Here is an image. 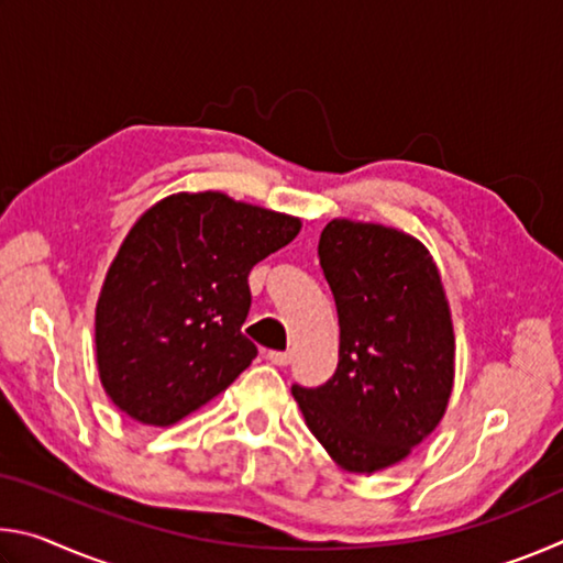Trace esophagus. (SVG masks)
I'll return each instance as SVG.
<instances>
[{"label":"esophagus","instance_id":"34e87169","mask_svg":"<svg viewBox=\"0 0 563 563\" xmlns=\"http://www.w3.org/2000/svg\"><path fill=\"white\" fill-rule=\"evenodd\" d=\"M265 357H268V362H273V365H288V362H290V352L268 350V352H265Z\"/></svg>","mask_w":563,"mask_h":563}]
</instances>
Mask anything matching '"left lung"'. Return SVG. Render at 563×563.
I'll use <instances>...</instances> for the list:
<instances>
[{"mask_svg": "<svg viewBox=\"0 0 563 563\" xmlns=\"http://www.w3.org/2000/svg\"><path fill=\"white\" fill-rule=\"evenodd\" d=\"M318 253L338 305L340 360L325 385H295L292 397L340 470L375 474L407 460L446 412L450 300L432 253L399 228L332 218Z\"/></svg>", "mask_w": 563, "mask_h": 563, "instance_id": "left-lung-1", "label": "left lung"}]
</instances>
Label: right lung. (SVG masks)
<instances>
[{"instance_id": "add662e5", "label": "right lung", "mask_w": 563, "mask_h": 563, "mask_svg": "<svg viewBox=\"0 0 563 563\" xmlns=\"http://www.w3.org/2000/svg\"><path fill=\"white\" fill-rule=\"evenodd\" d=\"M300 228L298 216L221 190H180L146 208L97 300V367L111 402L141 424L170 427L225 393L258 355L241 332L247 273Z\"/></svg>"}]
</instances>
